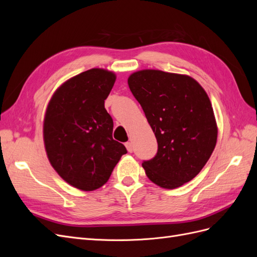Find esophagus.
Instances as JSON below:
<instances>
[{"instance_id":"34e87169","label":"esophagus","mask_w":257,"mask_h":257,"mask_svg":"<svg viewBox=\"0 0 257 257\" xmlns=\"http://www.w3.org/2000/svg\"><path fill=\"white\" fill-rule=\"evenodd\" d=\"M125 147H126V149H127V151L130 152V153H132V152H133L134 151V147H133V144H132V143H126L125 144Z\"/></svg>"}]
</instances>
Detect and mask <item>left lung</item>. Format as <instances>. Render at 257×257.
<instances>
[{
    "label": "left lung",
    "instance_id": "obj_1",
    "mask_svg": "<svg viewBox=\"0 0 257 257\" xmlns=\"http://www.w3.org/2000/svg\"><path fill=\"white\" fill-rule=\"evenodd\" d=\"M158 141L143 167L150 180L173 190L196 177L214 150L217 126L206 91L192 77L144 69L128 77Z\"/></svg>",
    "mask_w": 257,
    "mask_h": 257
}]
</instances>
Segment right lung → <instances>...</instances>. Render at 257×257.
Returning a JSON list of instances; mask_svg holds the SVG:
<instances>
[{
    "mask_svg": "<svg viewBox=\"0 0 257 257\" xmlns=\"http://www.w3.org/2000/svg\"><path fill=\"white\" fill-rule=\"evenodd\" d=\"M115 75L92 68L54 92L44 120L50 164L67 183L82 191L104 185L126 148L112 138L113 121L105 109Z\"/></svg>",
    "mask_w": 257,
    "mask_h": 257,
    "instance_id": "1",
    "label": "right lung"
}]
</instances>
